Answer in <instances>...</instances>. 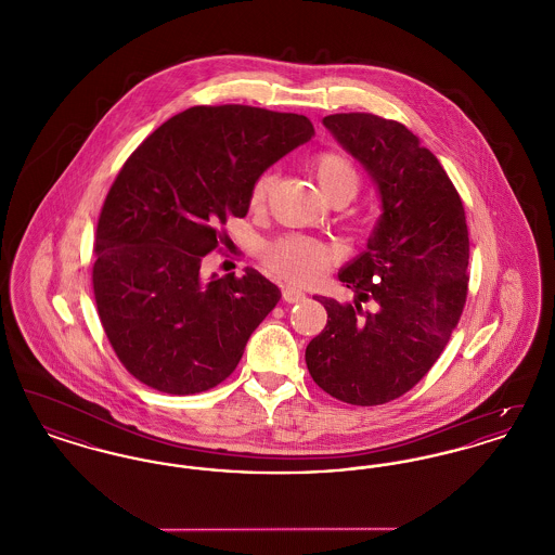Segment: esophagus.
Masks as SVG:
<instances>
[{
  "label": "esophagus",
  "mask_w": 555,
  "mask_h": 555,
  "mask_svg": "<svg viewBox=\"0 0 555 555\" xmlns=\"http://www.w3.org/2000/svg\"><path fill=\"white\" fill-rule=\"evenodd\" d=\"M306 295L301 293L299 289H295V287H285L283 289V299L287 301V304H297V301H301Z\"/></svg>",
  "instance_id": "1"
}]
</instances>
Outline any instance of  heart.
<instances>
[{"mask_svg": "<svg viewBox=\"0 0 555 555\" xmlns=\"http://www.w3.org/2000/svg\"><path fill=\"white\" fill-rule=\"evenodd\" d=\"M318 185L331 202H351L364 181L362 168L349 154L339 150H322L312 158ZM274 186V175L264 172L249 191V210L264 211L268 195ZM337 260V251L320 241L304 235H283L268 243L264 264L272 274L297 283H314Z\"/></svg>", "mask_w": 555, "mask_h": 555, "instance_id": "obj_1", "label": "heart"}]
</instances>
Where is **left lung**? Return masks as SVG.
<instances>
[{"instance_id": "obj_1", "label": "left lung", "mask_w": 555, "mask_h": 555, "mask_svg": "<svg viewBox=\"0 0 555 555\" xmlns=\"http://www.w3.org/2000/svg\"><path fill=\"white\" fill-rule=\"evenodd\" d=\"M322 122L369 170L383 216L369 249L339 272L356 301L318 297L328 318L306 347V364L328 396L380 405L423 380L460 322L468 295L466 211L439 159L401 122L366 112ZM366 300L372 311L361 308Z\"/></svg>"}]
</instances>
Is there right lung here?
Wrapping results in <instances>:
<instances>
[{
  "label": "right lung",
  "instance_id": "right-lung-1",
  "mask_svg": "<svg viewBox=\"0 0 555 555\" xmlns=\"http://www.w3.org/2000/svg\"><path fill=\"white\" fill-rule=\"evenodd\" d=\"M301 114L193 106L152 132L107 191L93 245V295L132 376L170 396L220 385L281 299L258 270L206 276L204 260L249 210L256 179L310 141Z\"/></svg>",
  "mask_w": 555,
  "mask_h": 555
}]
</instances>
